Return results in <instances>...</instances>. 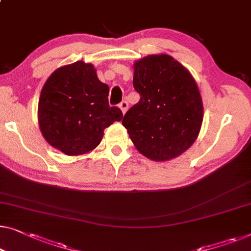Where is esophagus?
Masks as SVG:
<instances>
[{
  "mask_svg": "<svg viewBox=\"0 0 251 251\" xmlns=\"http://www.w3.org/2000/svg\"><path fill=\"white\" fill-rule=\"evenodd\" d=\"M119 107H120V110L122 111V113L123 114H126V112L128 111V107H129V104L126 103V100H123V101H121V103H120V105H119Z\"/></svg>",
  "mask_w": 251,
  "mask_h": 251,
  "instance_id": "1",
  "label": "esophagus"
}]
</instances>
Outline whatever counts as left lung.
I'll list each match as a JSON object with an SVG mask.
<instances>
[{"instance_id":"8db88e82","label":"left lung","mask_w":251,"mask_h":251,"mask_svg":"<svg viewBox=\"0 0 251 251\" xmlns=\"http://www.w3.org/2000/svg\"><path fill=\"white\" fill-rule=\"evenodd\" d=\"M133 87L140 100L126 112L122 125L138 151L164 162L190 148L204 118L190 72L168 54H151L134 62Z\"/></svg>"}]
</instances>
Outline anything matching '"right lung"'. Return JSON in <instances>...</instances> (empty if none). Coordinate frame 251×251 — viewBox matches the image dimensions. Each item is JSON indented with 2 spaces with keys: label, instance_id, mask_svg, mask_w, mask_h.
Here are the masks:
<instances>
[{
  "label": "right lung",
  "instance_id": "1",
  "mask_svg": "<svg viewBox=\"0 0 251 251\" xmlns=\"http://www.w3.org/2000/svg\"><path fill=\"white\" fill-rule=\"evenodd\" d=\"M108 86L83 61L57 68L47 78L38 100V125L44 139L68 156L92 151L104 129L121 121L120 108L108 105Z\"/></svg>",
  "mask_w": 251,
  "mask_h": 251
}]
</instances>
